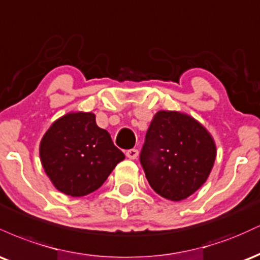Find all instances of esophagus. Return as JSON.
<instances>
[{
	"mask_svg": "<svg viewBox=\"0 0 260 260\" xmlns=\"http://www.w3.org/2000/svg\"><path fill=\"white\" fill-rule=\"evenodd\" d=\"M138 154L139 151L137 150V149H129V150L126 151V156L128 159H132V160L137 159V157H138Z\"/></svg>",
	"mask_w": 260,
	"mask_h": 260,
	"instance_id": "34e87169",
	"label": "esophagus"
}]
</instances>
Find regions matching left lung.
I'll use <instances>...</instances> for the list:
<instances>
[{
  "instance_id": "obj_1",
  "label": "left lung",
  "mask_w": 260,
  "mask_h": 260,
  "mask_svg": "<svg viewBox=\"0 0 260 260\" xmlns=\"http://www.w3.org/2000/svg\"><path fill=\"white\" fill-rule=\"evenodd\" d=\"M216 145L207 128L192 116L159 111L140 151L145 177L157 194L180 202L198 190L210 175Z\"/></svg>"
}]
</instances>
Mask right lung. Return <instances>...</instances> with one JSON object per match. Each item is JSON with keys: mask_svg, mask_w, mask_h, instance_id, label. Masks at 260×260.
Wrapping results in <instances>:
<instances>
[{"mask_svg": "<svg viewBox=\"0 0 260 260\" xmlns=\"http://www.w3.org/2000/svg\"><path fill=\"white\" fill-rule=\"evenodd\" d=\"M39 151L53 186L71 197L96 190L124 159L92 112H70L56 120L44 134Z\"/></svg>", "mask_w": 260, "mask_h": 260, "instance_id": "1", "label": "right lung"}]
</instances>
